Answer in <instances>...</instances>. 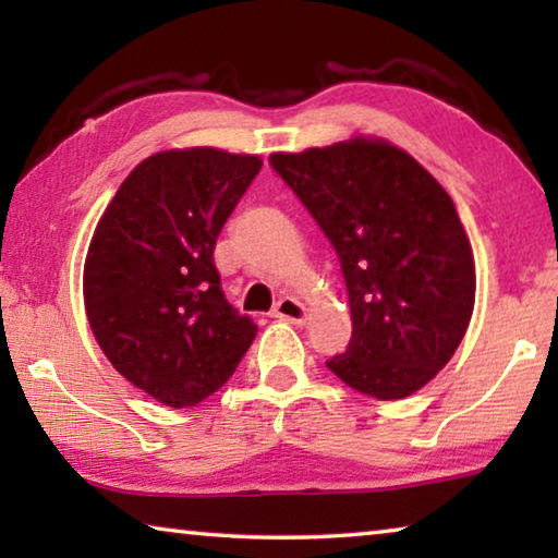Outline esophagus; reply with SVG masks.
<instances>
[{
    "mask_svg": "<svg viewBox=\"0 0 558 558\" xmlns=\"http://www.w3.org/2000/svg\"><path fill=\"white\" fill-rule=\"evenodd\" d=\"M272 317H280V320H288L293 325H303L307 320V307L300 303L298 298H280L276 311H272Z\"/></svg>",
    "mask_w": 558,
    "mask_h": 558,
    "instance_id": "1",
    "label": "esophagus"
}]
</instances>
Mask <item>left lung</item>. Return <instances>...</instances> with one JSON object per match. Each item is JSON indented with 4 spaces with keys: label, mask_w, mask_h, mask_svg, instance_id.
<instances>
[{
    "label": "left lung",
    "mask_w": 558,
    "mask_h": 558,
    "mask_svg": "<svg viewBox=\"0 0 558 558\" xmlns=\"http://www.w3.org/2000/svg\"><path fill=\"white\" fill-rule=\"evenodd\" d=\"M270 163L340 258L352 338L327 367L375 400L422 390L472 320L476 276L454 201L385 138L352 136Z\"/></svg>",
    "instance_id": "obj_1"
}]
</instances>
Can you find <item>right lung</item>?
Returning <instances> with one entry per match:
<instances>
[{"mask_svg": "<svg viewBox=\"0 0 558 558\" xmlns=\"http://www.w3.org/2000/svg\"><path fill=\"white\" fill-rule=\"evenodd\" d=\"M260 156L171 148L141 161L106 206L84 263V307L117 373L166 407L228 383L258 332L220 290L218 233Z\"/></svg>", "mask_w": 558, "mask_h": 558, "instance_id": "add662e5", "label": "right lung"}]
</instances>
